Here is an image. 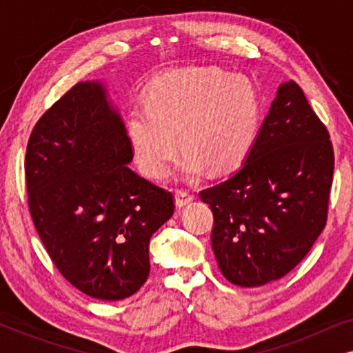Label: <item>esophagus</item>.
I'll return each instance as SVG.
<instances>
[{
	"label": "esophagus",
	"instance_id": "esophagus-1",
	"mask_svg": "<svg viewBox=\"0 0 353 353\" xmlns=\"http://www.w3.org/2000/svg\"><path fill=\"white\" fill-rule=\"evenodd\" d=\"M192 199H194V197H192L188 191L180 190L175 192V205L178 209H185L188 204H191Z\"/></svg>",
	"mask_w": 353,
	"mask_h": 353
}]
</instances>
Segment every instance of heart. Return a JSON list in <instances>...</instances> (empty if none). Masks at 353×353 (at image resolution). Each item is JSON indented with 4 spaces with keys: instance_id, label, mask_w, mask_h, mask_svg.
I'll return each instance as SVG.
<instances>
[{
    "instance_id": "1",
    "label": "heart",
    "mask_w": 353,
    "mask_h": 353,
    "mask_svg": "<svg viewBox=\"0 0 353 353\" xmlns=\"http://www.w3.org/2000/svg\"><path fill=\"white\" fill-rule=\"evenodd\" d=\"M146 112H133L128 138L146 175L162 178L178 152L180 172L194 180L205 168L220 175L249 156L260 122V96L243 75L197 67L156 81L146 94Z\"/></svg>"
}]
</instances>
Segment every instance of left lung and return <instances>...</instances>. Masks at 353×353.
<instances>
[{"mask_svg": "<svg viewBox=\"0 0 353 353\" xmlns=\"http://www.w3.org/2000/svg\"><path fill=\"white\" fill-rule=\"evenodd\" d=\"M332 170L326 127L301 86L284 81L239 170L199 192L214 214L212 249L230 283L263 286L302 262L326 225Z\"/></svg>", "mask_w": 353, "mask_h": 353, "instance_id": "1", "label": "left lung"}]
</instances>
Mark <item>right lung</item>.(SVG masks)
I'll return each instance as SVG.
<instances>
[{"label": "right lung", "mask_w": 353, "mask_h": 353, "mask_svg": "<svg viewBox=\"0 0 353 353\" xmlns=\"http://www.w3.org/2000/svg\"><path fill=\"white\" fill-rule=\"evenodd\" d=\"M127 128L99 80L70 88L27 144L28 207L72 286L101 301L133 296L149 276V241L173 196L134 173Z\"/></svg>", "instance_id": "add662e5"}]
</instances>
